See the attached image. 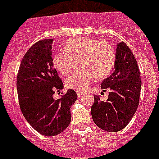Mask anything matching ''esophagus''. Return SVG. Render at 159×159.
Masks as SVG:
<instances>
[{
	"label": "esophagus",
	"mask_w": 159,
	"mask_h": 159,
	"mask_svg": "<svg viewBox=\"0 0 159 159\" xmlns=\"http://www.w3.org/2000/svg\"><path fill=\"white\" fill-rule=\"evenodd\" d=\"M77 97H82V92H81V91H77Z\"/></svg>",
	"instance_id": "obj_1"
}]
</instances>
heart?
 I'll list each match as a JSON object with an SVG mask.
<instances>
[{"label": "heart", "mask_w": 159, "mask_h": 159, "mask_svg": "<svg viewBox=\"0 0 159 159\" xmlns=\"http://www.w3.org/2000/svg\"><path fill=\"white\" fill-rule=\"evenodd\" d=\"M79 61L83 70L73 72L66 79L68 88L85 91L98 78L110 74L116 62V49L110 42L79 37L65 43L64 51L53 57L54 67L62 75L72 72Z\"/></svg>", "instance_id": "obj_1"}]
</instances>
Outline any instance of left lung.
Here are the masks:
<instances>
[{
  "instance_id": "obj_1",
  "label": "left lung",
  "mask_w": 159,
  "mask_h": 159,
  "mask_svg": "<svg viewBox=\"0 0 159 159\" xmlns=\"http://www.w3.org/2000/svg\"><path fill=\"white\" fill-rule=\"evenodd\" d=\"M114 69L102 83L103 92L111 90L108 99L102 102L96 95L91 108L94 123L108 132L121 130L129 123L138 108L141 91L138 63L124 42L117 43Z\"/></svg>"
}]
</instances>
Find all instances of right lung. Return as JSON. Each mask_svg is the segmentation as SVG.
Masks as SVG:
<instances>
[{
  "instance_id": "add662e5",
  "label": "right lung",
  "mask_w": 159,
  "mask_h": 159,
  "mask_svg": "<svg viewBox=\"0 0 159 159\" xmlns=\"http://www.w3.org/2000/svg\"><path fill=\"white\" fill-rule=\"evenodd\" d=\"M53 39L35 43L21 61L16 87L19 104L28 123L39 133L54 136L62 133L71 122V106L77 98L72 89L60 99H53L55 91L63 84L53 64Z\"/></svg>"
}]
</instances>
